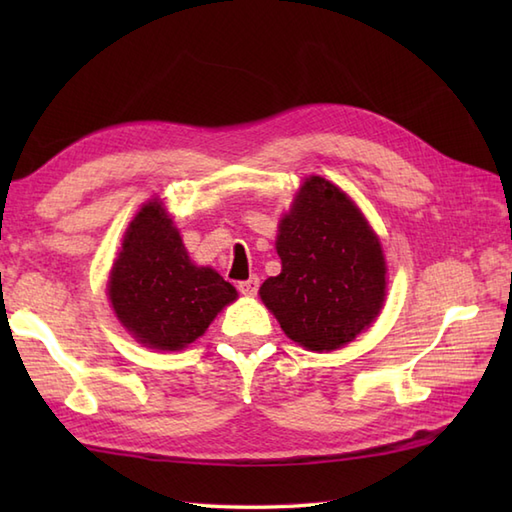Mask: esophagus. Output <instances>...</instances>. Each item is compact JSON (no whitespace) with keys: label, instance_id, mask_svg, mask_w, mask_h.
I'll use <instances>...</instances> for the list:
<instances>
[{"label":"esophagus","instance_id":"esophagus-1","mask_svg":"<svg viewBox=\"0 0 512 512\" xmlns=\"http://www.w3.org/2000/svg\"><path fill=\"white\" fill-rule=\"evenodd\" d=\"M237 290L246 297H253V295H257V290H259V279L253 275V277H248L246 281H239Z\"/></svg>","mask_w":512,"mask_h":512}]
</instances>
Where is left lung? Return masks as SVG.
Instances as JSON below:
<instances>
[{
    "label": "left lung",
    "mask_w": 512,
    "mask_h": 512,
    "mask_svg": "<svg viewBox=\"0 0 512 512\" xmlns=\"http://www.w3.org/2000/svg\"><path fill=\"white\" fill-rule=\"evenodd\" d=\"M281 273L259 295L288 339L330 352L367 328L385 301V259L358 206L312 176L279 224Z\"/></svg>",
    "instance_id": "8db88e82"
}]
</instances>
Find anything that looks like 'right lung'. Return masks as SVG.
Instances as JSON below:
<instances>
[{
    "label": "right lung",
    "mask_w": 512,
    "mask_h": 512,
    "mask_svg": "<svg viewBox=\"0 0 512 512\" xmlns=\"http://www.w3.org/2000/svg\"><path fill=\"white\" fill-rule=\"evenodd\" d=\"M107 290L118 321L156 350L187 347L237 297L215 270L191 264L178 228L156 202L129 224Z\"/></svg>",
    "instance_id": "add662e5"
}]
</instances>
